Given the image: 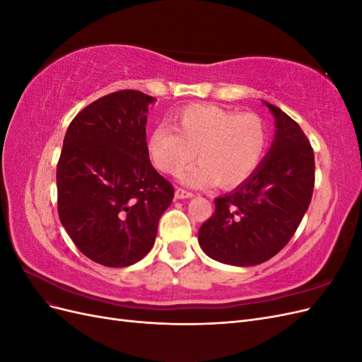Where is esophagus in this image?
Instances as JSON below:
<instances>
[{
    "mask_svg": "<svg viewBox=\"0 0 362 362\" xmlns=\"http://www.w3.org/2000/svg\"><path fill=\"white\" fill-rule=\"evenodd\" d=\"M194 193L193 192H189L185 189H177V192H175V198L177 199H189V198H193Z\"/></svg>",
    "mask_w": 362,
    "mask_h": 362,
    "instance_id": "34e87169",
    "label": "esophagus"
}]
</instances>
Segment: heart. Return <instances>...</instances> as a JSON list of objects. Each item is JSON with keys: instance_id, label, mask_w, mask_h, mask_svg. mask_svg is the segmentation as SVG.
Masks as SVG:
<instances>
[{"instance_id": "obj_1", "label": "heart", "mask_w": 362, "mask_h": 362, "mask_svg": "<svg viewBox=\"0 0 362 362\" xmlns=\"http://www.w3.org/2000/svg\"><path fill=\"white\" fill-rule=\"evenodd\" d=\"M172 127L160 125L151 133V160L160 172L177 177L198 152L201 163L182 177L193 187L218 182L223 189H235L258 170L267 151V127L254 113L193 104L172 116Z\"/></svg>"}]
</instances>
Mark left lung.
I'll return each instance as SVG.
<instances>
[{"label": "left lung", "mask_w": 362, "mask_h": 362, "mask_svg": "<svg viewBox=\"0 0 362 362\" xmlns=\"http://www.w3.org/2000/svg\"><path fill=\"white\" fill-rule=\"evenodd\" d=\"M266 105L276 124L269 154L245 184L214 199L216 210L198 233L205 254L225 264L255 266L275 257L294 235L313 198L311 144L288 115Z\"/></svg>", "instance_id": "left-lung-1"}]
</instances>
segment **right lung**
Masks as SVG:
<instances>
[{"label":"right lung","instance_id":"add662e5","mask_svg":"<svg viewBox=\"0 0 362 362\" xmlns=\"http://www.w3.org/2000/svg\"><path fill=\"white\" fill-rule=\"evenodd\" d=\"M154 98L119 90L68 127L57 163V210L75 246L107 267H127L154 246L173 185L154 169L146 112Z\"/></svg>","mask_w":362,"mask_h":362}]
</instances>
